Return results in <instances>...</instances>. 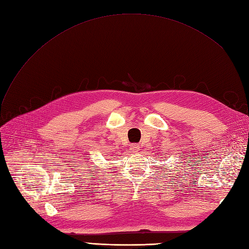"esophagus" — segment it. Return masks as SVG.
I'll list each match as a JSON object with an SVG mask.
<instances>
[{
    "label": "esophagus",
    "instance_id": "1",
    "mask_svg": "<svg viewBox=\"0 0 249 249\" xmlns=\"http://www.w3.org/2000/svg\"><path fill=\"white\" fill-rule=\"evenodd\" d=\"M139 145L138 144H132L131 146H130V149H131V152L132 153H137L138 150H139Z\"/></svg>",
    "mask_w": 249,
    "mask_h": 249
}]
</instances>
